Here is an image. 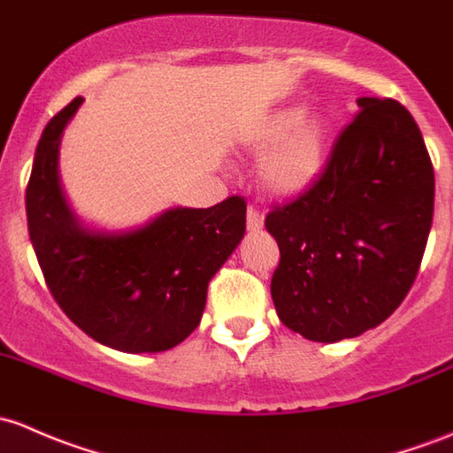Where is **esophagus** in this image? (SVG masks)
<instances>
[{
	"instance_id": "obj_1",
	"label": "esophagus",
	"mask_w": 453,
	"mask_h": 453,
	"mask_svg": "<svg viewBox=\"0 0 453 453\" xmlns=\"http://www.w3.org/2000/svg\"><path fill=\"white\" fill-rule=\"evenodd\" d=\"M246 226H249V231H259V228L264 226V213H261L257 207H249V213H246Z\"/></svg>"
}]
</instances>
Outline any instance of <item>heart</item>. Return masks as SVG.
Returning a JSON list of instances; mask_svg holds the SVG:
<instances>
[{"label": "heart", "mask_w": 453, "mask_h": 453, "mask_svg": "<svg viewBox=\"0 0 453 453\" xmlns=\"http://www.w3.org/2000/svg\"><path fill=\"white\" fill-rule=\"evenodd\" d=\"M253 150H265L259 161V180L265 192L279 198L305 194L320 179L327 163L329 128L305 106L273 109L250 130Z\"/></svg>", "instance_id": "obj_1"}]
</instances>
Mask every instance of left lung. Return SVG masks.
Masks as SVG:
<instances>
[{
    "label": "left lung",
    "mask_w": 453,
    "mask_h": 453,
    "mask_svg": "<svg viewBox=\"0 0 453 453\" xmlns=\"http://www.w3.org/2000/svg\"><path fill=\"white\" fill-rule=\"evenodd\" d=\"M320 179L273 207L270 283L286 327L314 342L384 323L417 279L434 216V167L417 122L390 97H360Z\"/></svg>",
    "instance_id": "left-lung-1"
}]
</instances>
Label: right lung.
Masks as SVG:
<instances>
[{
  "label": "right lung",
  "mask_w": 453,
  "mask_h": 453,
  "mask_svg": "<svg viewBox=\"0 0 453 453\" xmlns=\"http://www.w3.org/2000/svg\"><path fill=\"white\" fill-rule=\"evenodd\" d=\"M82 97L45 126L26 189L27 231L45 283L78 327L124 353L183 342L203 319L207 286L246 231L240 196L209 209L174 207L126 233L87 228L58 180V146Z\"/></svg>",
  "instance_id": "right-lung-1"
}]
</instances>
